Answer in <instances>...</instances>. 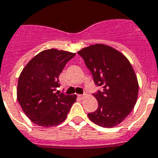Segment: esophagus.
Segmentation results:
<instances>
[{"label": "esophagus", "instance_id": "34e87169", "mask_svg": "<svg viewBox=\"0 0 158 158\" xmlns=\"http://www.w3.org/2000/svg\"><path fill=\"white\" fill-rule=\"evenodd\" d=\"M78 97H79L80 99H83V98H84V95H78Z\"/></svg>", "mask_w": 158, "mask_h": 158}]
</instances>
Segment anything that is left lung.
I'll return each mask as SVG.
<instances>
[{
    "label": "left lung",
    "mask_w": 158,
    "mask_h": 158,
    "mask_svg": "<svg viewBox=\"0 0 158 158\" xmlns=\"http://www.w3.org/2000/svg\"><path fill=\"white\" fill-rule=\"evenodd\" d=\"M78 54L91 71L95 85L103 88L93 94L97 110L87 116L99 126H116L132 112L137 99L138 82L132 65L124 54L104 44L91 45Z\"/></svg>",
    "instance_id": "8db88e82"
}]
</instances>
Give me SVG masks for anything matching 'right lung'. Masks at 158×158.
Segmentation results:
<instances>
[{"mask_svg":"<svg viewBox=\"0 0 158 158\" xmlns=\"http://www.w3.org/2000/svg\"><path fill=\"white\" fill-rule=\"evenodd\" d=\"M75 55V53L49 49L34 56L22 70L17 96L23 112L33 123L49 128L66 120L77 96L55 91L60 86L59 75Z\"/></svg>","mask_w":158,"mask_h":158,"instance_id":"add662e5","label":"right lung"}]
</instances>
